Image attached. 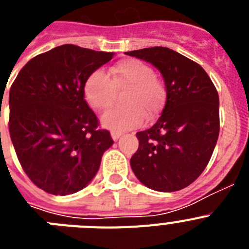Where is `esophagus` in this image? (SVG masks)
<instances>
[{
  "label": "esophagus",
  "instance_id": "1",
  "mask_svg": "<svg viewBox=\"0 0 249 249\" xmlns=\"http://www.w3.org/2000/svg\"><path fill=\"white\" fill-rule=\"evenodd\" d=\"M121 136H122V133H121V132H114V131L111 132V137L113 141H117Z\"/></svg>",
  "mask_w": 249,
  "mask_h": 249
}]
</instances>
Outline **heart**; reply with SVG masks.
Listing matches in <instances>:
<instances>
[{
    "mask_svg": "<svg viewBox=\"0 0 249 249\" xmlns=\"http://www.w3.org/2000/svg\"><path fill=\"white\" fill-rule=\"evenodd\" d=\"M127 89L123 94L124 106L109 109L103 114L106 128L123 132L140 126L143 117H156L163 108L166 89L155 71L138 59H123L112 66L108 74L101 70L92 72L83 85V94L92 108L105 111L113 103L116 91Z\"/></svg>",
    "mask_w": 249,
    "mask_h": 249,
    "instance_id": "obj_1",
    "label": "heart"
}]
</instances>
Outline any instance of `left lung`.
<instances>
[{"label":"left lung","mask_w":249,"mask_h":249,"mask_svg":"<svg viewBox=\"0 0 249 249\" xmlns=\"http://www.w3.org/2000/svg\"><path fill=\"white\" fill-rule=\"evenodd\" d=\"M160 72L166 103L157 122L137 132L129 163L141 183L158 192L190 186L207 167L219 135V98L198 63L167 47L131 51Z\"/></svg>","instance_id":"left-lung-1"}]
</instances>
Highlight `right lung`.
Listing matches in <instances>:
<instances>
[{"label": "right lung", "instance_id": "1", "mask_svg": "<svg viewBox=\"0 0 249 249\" xmlns=\"http://www.w3.org/2000/svg\"><path fill=\"white\" fill-rule=\"evenodd\" d=\"M112 52L62 45L28 61L10 89V136L22 168L45 192L83 190L113 144L83 94Z\"/></svg>", "mask_w": 249, "mask_h": 249}]
</instances>
